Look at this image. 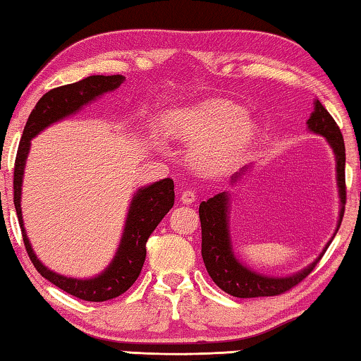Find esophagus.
Returning a JSON list of instances; mask_svg holds the SVG:
<instances>
[{
  "instance_id": "1",
  "label": "esophagus",
  "mask_w": 361,
  "mask_h": 361,
  "mask_svg": "<svg viewBox=\"0 0 361 361\" xmlns=\"http://www.w3.org/2000/svg\"><path fill=\"white\" fill-rule=\"evenodd\" d=\"M180 199H181L183 204H191V202L196 201V192L191 191V190H186V191L181 192Z\"/></svg>"
}]
</instances>
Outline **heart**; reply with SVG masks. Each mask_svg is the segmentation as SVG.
Returning a JSON list of instances; mask_svg holds the SVG:
<instances>
[{"mask_svg": "<svg viewBox=\"0 0 361 361\" xmlns=\"http://www.w3.org/2000/svg\"><path fill=\"white\" fill-rule=\"evenodd\" d=\"M169 131L196 141L191 159L199 170L220 173L232 166L252 141L256 125L240 106L224 100L202 104L170 113Z\"/></svg>", "mask_w": 361, "mask_h": 361, "instance_id": "heart-1", "label": "heart"}]
</instances>
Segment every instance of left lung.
<instances>
[{
	"mask_svg": "<svg viewBox=\"0 0 361 361\" xmlns=\"http://www.w3.org/2000/svg\"><path fill=\"white\" fill-rule=\"evenodd\" d=\"M310 131L326 137L336 155V171H337V188L341 197V212H338V224L336 233L343 219L345 211V144L341 129H338L334 118L327 111L319 100H314V111L311 113L310 120L306 121ZM240 173L233 175V181L238 180ZM199 219H201L202 230V261L212 281L225 293L233 295L236 298H256V297H276L287 290L298 285L318 264L324 255L322 250L319 257L311 262L308 267L288 277H267L262 274L251 271L236 259L232 248V240L228 232V192H219L207 201L199 204Z\"/></svg>",
	"mask_w": 361,
	"mask_h": 361,
	"instance_id": "left-lung-1",
	"label": "left lung"
}]
</instances>
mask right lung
I'll use <instances>...</instances> for the list:
<instances>
[{"label":"right lung","instance_id":"right-lung-1","mask_svg":"<svg viewBox=\"0 0 361 361\" xmlns=\"http://www.w3.org/2000/svg\"><path fill=\"white\" fill-rule=\"evenodd\" d=\"M123 80H125V76H121V74H115V76H89L79 80V82L51 89L50 92H47L37 102L35 109L29 115L19 142L18 155H16L14 206L20 230H23L27 255H29L32 264L35 266L42 277H45L47 281H50L53 285H56L58 288L64 290L73 297L85 301H106L116 298L136 282L139 274H141L144 261H146V243L149 236L160 224V220L165 217L166 212L173 207V180L165 178L155 181L152 185L144 186L141 190H137V192H134L133 201L129 204L125 232H123L116 255L110 262V266L92 279L64 277L50 271L39 261V257L32 250L24 228L23 209H20V186H23L24 166L30 149V139L35 137L37 134L53 125V123L71 116L73 113L79 111L84 105L99 99L100 95L118 89L123 84Z\"/></svg>","mask_w":361,"mask_h":361}]
</instances>
